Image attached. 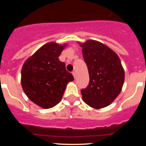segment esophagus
Segmentation results:
<instances>
[{"label":"esophagus","mask_w":146,"mask_h":146,"mask_svg":"<svg viewBox=\"0 0 146 146\" xmlns=\"http://www.w3.org/2000/svg\"><path fill=\"white\" fill-rule=\"evenodd\" d=\"M72 74H73V77H74V78H76V72L73 71V73H72Z\"/></svg>","instance_id":"1"}]
</instances>
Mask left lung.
<instances>
[{
    "mask_svg": "<svg viewBox=\"0 0 146 146\" xmlns=\"http://www.w3.org/2000/svg\"><path fill=\"white\" fill-rule=\"evenodd\" d=\"M88 66L90 82L81 90L82 100L94 109L110 105L119 95L124 82L120 58L110 47L95 40L79 44Z\"/></svg>",
    "mask_w": 146,
    "mask_h": 146,
    "instance_id": "1",
    "label": "left lung"
}]
</instances>
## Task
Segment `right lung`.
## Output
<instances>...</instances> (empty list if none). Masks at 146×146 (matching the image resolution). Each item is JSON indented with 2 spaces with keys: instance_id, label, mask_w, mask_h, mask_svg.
Listing matches in <instances>:
<instances>
[{
  "instance_id": "add662e5",
  "label": "right lung",
  "mask_w": 146,
  "mask_h": 146,
  "mask_svg": "<svg viewBox=\"0 0 146 146\" xmlns=\"http://www.w3.org/2000/svg\"><path fill=\"white\" fill-rule=\"evenodd\" d=\"M66 44L49 42L25 61L22 68L21 85L27 98L44 109L60 102L66 85L74 80L58 59Z\"/></svg>"
}]
</instances>
